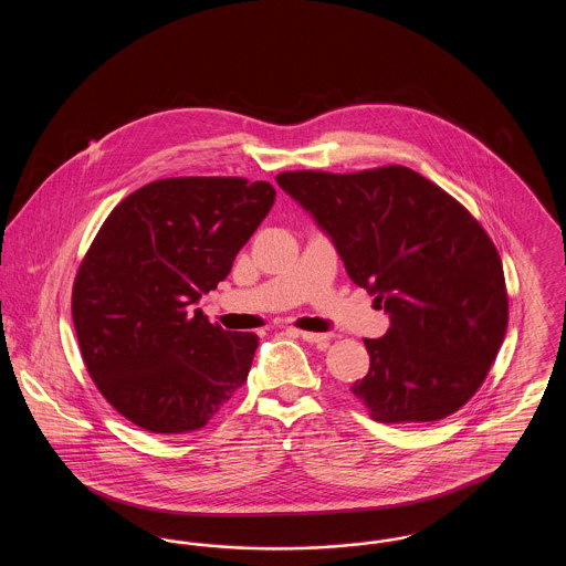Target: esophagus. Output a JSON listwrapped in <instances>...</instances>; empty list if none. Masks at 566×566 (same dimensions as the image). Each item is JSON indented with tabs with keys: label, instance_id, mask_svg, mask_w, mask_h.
<instances>
[{
	"label": "esophagus",
	"instance_id": "obj_1",
	"mask_svg": "<svg viewBox=\"0 0 566 566\" xmlns=\"http://www.w3.org/2000/svg\"><path fill=\"white\" fill-rule=\"evenodd\" d=\"M295 335H298L303 342L307 344H323L328 342V335L326 333H312V331H295Z\"/></svg>",
	"mask_w": 566,
	"mask_h": 566
}]
</instances>
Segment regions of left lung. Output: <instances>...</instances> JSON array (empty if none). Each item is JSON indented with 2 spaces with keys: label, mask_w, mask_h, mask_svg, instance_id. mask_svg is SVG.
Wrapping results in <instances>:
<instances>
[{
  "label": "left lung",
  "mask_w": 566,
  "mask_h": 566,
  "mask_svg": "<svg viewBox=\"0 0 566 566\" xmlns=\"http://www.w3.org/2000/svg\"><path fill=\"white\" fill-rule=\"evenodd\" d=\"M275 180L390 318L379 339H365L369 374L352 395L386 424L454 413L482 386L510 314L501 256L480 222L401 165Z\"/></svg>",
  "instance_id": "1"
}]
</instances>
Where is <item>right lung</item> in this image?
Segmentation results:
<instances>
[{"mask_svg":"<svg viewBox=\"0 0 566 566\" xmlns=\"http://www.w3.org/2000/svg\"><path fill=\"white\" fill-rule=\"evenodd\" d=\"M273 201L263 180H157L120 201L91 243L72 295L82 358L139 429L197 431L245 381L259 337L191 307L229 275Z\"/></svg>","mask_w":566,"mask_h":566,"instance_id":"obj_1","label":"right lung"}]
</instances>
